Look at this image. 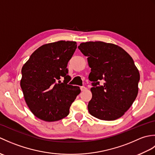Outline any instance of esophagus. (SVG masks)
Masks as SVG:
<instances>
[{"label":"esophagus","mask_w":155,"mask_h":155,"mask_svg":"<svg viewBox=\"0 0 155 155\" xmlns=\"http://www.w3.org/2000/svg\"><path fill=\"white\" fill-rule=\"evenodd\" d=\"M86 89H87V88L85 87H81V90L82 91H85Z\"/></svg>","instance_id":"34e87169"}]
</instances>
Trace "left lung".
Listing matches in <instances>:
<instances>
[{
	"instance_id": "1",
	"label": "left lung",
	"mask_w": 155,
	"mask_h": 155,
	"mask_svg": "<svg viewBox=\"0 0 155 155\" xmlns=\"http://www.w3.org/2000/svg\"><path fill=\"white\" fill-rule=\"evenodd\" d=\"M78 48L91 68L88 78L93 87L89 113L104 120L123 116L139 92L140 74L133 59L118 45L102 41L83 42Z\"/></svg>"
}]
</instances>
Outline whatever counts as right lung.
Instances as JSON below:
<instances>
[{"instance_id": "obj_1", "label": "right lung", "mask_w": 155, "mask_h": 155, "mask_svg": "<svg viewBox=\"0 0 155 155\" xmlns=\"http://www.w3.org/2000/svg\"><path fill=\"white\" fill-rule=\"evenodd\" d=\"M77 46L74 41H64L43 45L23 65L21 87L25 102L32 114L42 120L57 121L67 117L81 93L78 87L67 84L71 80L67 64Z\"/></svg>"}]
</instances>
